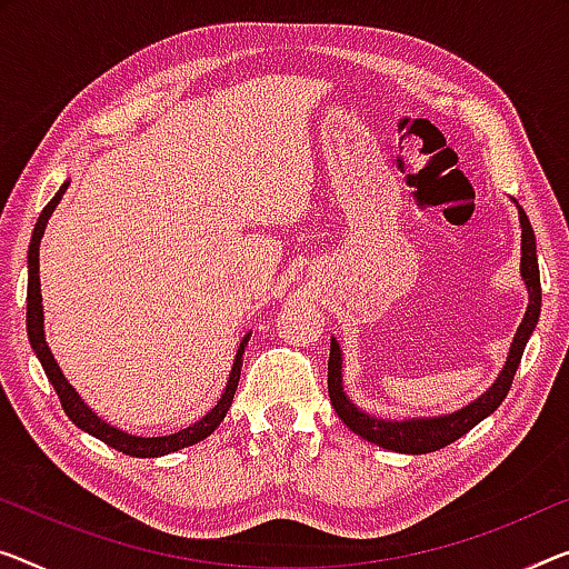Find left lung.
Listing matches in <instances>:
<instances>
[{"instance_id":"1","label":"left lung","mask_w":569,"mask_h":569,"mask_svg":"<svg viewBox=\"0 0 569 569\" xmlns=\"http://www.w3.org/2000/svg\"><path fill=\"white\" fill-rule=\"evenodd\" d=\"M519 222H521V278L527 283L529 291V307L523 313L519 329H516L511 350H508L506 366L501 376L496 378V383L488 388L480 398H475L472 403L465 406V409L455 413H445V417H429V419H378L370 417L362 409H358L350 398H347L342 388V350H339V342L332 337V345H329V376H327V388H329V401H332L337 417L342 419L347 427H350L355 435H360L368 442L393 449V452L403 455H427L437 452L447 445H452L455 439L468 435L472 427L490 417L498 406L503 403V398L511 391L513 376L519 370L523 347H527L529 337L539 321L541 311V283H539V260H537V240H533V230L529 217L523 214L519 207Z\"/></svg>"}]
</instances>
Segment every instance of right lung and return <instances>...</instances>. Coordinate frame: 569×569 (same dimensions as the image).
Here are the masks:
<instances>
[{
    "label": "right lung",
    "instance_id": "obj_1",
    "mask_svg": "<svg viewBox=\"0 0 569 569\" xmlns=\"http://www.w3.org/2000/svg\"><path fill=\"white\" fill-rule=\"evenodd\" d=\"M66 189H68V181L61 186V189H58L56 197L48 201V207L40 211L36 230H32L30 250H28V337H30L32 350H36V355H38L42 370H46L48 380L53 383L58 398H61L66 417L71 419L81 431H89L91 437L101 439V442L117 449V452L130 455V457H163V455L178 452V449H183V447L201 442V439H207L211 431L222 423L227 411H230L237 383H240L242 355H244V347H248L250 332L240 339V347H237L232 372H230V380H227V386H224L222 398H219V401L214 403V409H211L207 417H201L199 421L189 423L186 429L176 431V435H166V437H134V435H127V431H122V429L112 427V423H107L104 419H99L97 413L91 411L87 403H83V398L76 393V388L68 383L61 368H58L53 352H50V347L46 342V329H42V296H40V262H38L40 260V240H42V234H46L48 219L56 211L58 201H61Z\"/></svg>",
    "mask_w": 569,
    "mask_h": 569
}]
</instances>
